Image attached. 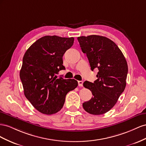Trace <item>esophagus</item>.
<instances>
[{
    "label": "esophagus",
    "instance_id": "obj_1",
    "mask_svg": "<svg viewBox=\"0 0 146 146\" xmlns=\"http://www.w3.org/2000/svg\"><path fill=\"white\" fill-rule=\"evenodd\" d=\"M78 86L80 87H82L83 86V82L82 81H78Z\"/></svg>",
    "mask_w": 146,
    "mask_h": 146
}]
</instances>
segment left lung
Segmentation results:
<instances>
[{
  "mask_svg": "<svg viewBox=\"0 0 146 146\" xmlns=\"http://www.w3.org/2000/svg\"><path fill=\"white\" fill-rule=\"evenodd\" d=\"M78 40L91 70L98 69L97 80L94 83L86 81L83 84L93 95L82 104L83 108L93 115L105 114L115 105L125 88L127 62L117 44L105 36H82Z\"/></svg>",
  "mask_w": 146,
  "mask_h": 146,
  "instance_id": "obj_1",
  "label": "left lung"
}]
</instances>
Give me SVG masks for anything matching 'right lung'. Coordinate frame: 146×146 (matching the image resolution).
Returning <instances> with one entry per match:
<instances>
[{"instance_id":"add662e5","label":"right lung","mask_w":146,"mask_h":146,"mask_svg":"<svg viewBox=\"0 0 146 146\" xmlns=\"http://www.w3.org/2000/svg\"><path fill=\"white\" fill-rule=\"evenodd\" d=\"M73 43V37L47 35L37 40L24 54L19 74L24 95L41 113L50 115L59 111L66 95L78 85L74 79L57 76L65 70L62 57Z\"/></svg>"}]
</instances>
